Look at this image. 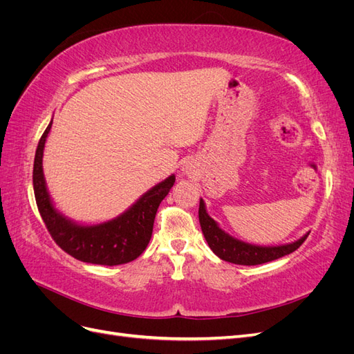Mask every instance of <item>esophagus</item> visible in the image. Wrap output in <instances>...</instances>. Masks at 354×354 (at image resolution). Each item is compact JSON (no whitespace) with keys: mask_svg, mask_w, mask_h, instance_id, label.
Wrapping results in <instances>:
<instances>
[{"mask_svg":"<svg viewBox=\"0 0 354 354\" xmlns=\"http://www.w3.org/2000/svg\"><path fill=\"white\" fill-rule=\"evenodd\" d=\"M181 171H183L185 174H190V171H192V165H189V164L183 165V169H181Z\"/></svg>","mask_w":354,"mask_h":354,"instance_id":"34e87169","label":"esophagus"}]
</instances>
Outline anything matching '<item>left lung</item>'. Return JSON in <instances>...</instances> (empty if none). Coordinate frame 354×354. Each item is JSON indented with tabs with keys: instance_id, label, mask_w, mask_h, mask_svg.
Masks as SVG:
<instances>
[{
	"instance_id": "1",
	"label": "left lung",
	"mask_w": 354,
	"mask_h": 354,
	"mask_svg": "<svg viewBox=\"0 0 354 354\" xmlns=\"http://www.w3.org/2000/svg\"><path fill=\"white\" fill-rule=\"evenodd\" d=\"M199 223H201L203 236H205L212 252L224 261L241 264V266H255V264H263V263L273 261L276 259H281V257L291 254L297 248H299V245H301L308 236V232H307L304 236L291 243L273 245V246L254 245V243L243 242L238 238L232 236V234L224 232L220 227V224L208 214L205 202H203L202 198L199 201Z\"/></svg>"
}]
</instances>
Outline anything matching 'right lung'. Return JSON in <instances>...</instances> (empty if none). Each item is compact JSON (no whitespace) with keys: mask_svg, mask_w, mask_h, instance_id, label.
I'll use <instances>...</instances> for the list:
<instances>
[{"mask_svg":"<svg viewBox=\"0 0 354 354\" xmlns=\"http://www.w3.org/2000/svg\"><path fill=\"white\" fill-rule=\"evenodd\" d=\"M53 120L41 136L34 160V192L38 211L63 251L84 263L118 266L136 260L152 238L159 203L173 187L176 176L149 189L120 216L102 223H80L65 216L53 202L47 189L42 158Z\"/></svg>","mask_w":354,"mask_h":354,"instance_id":"right-lung-1","label":"right lung"}]
</instances>
